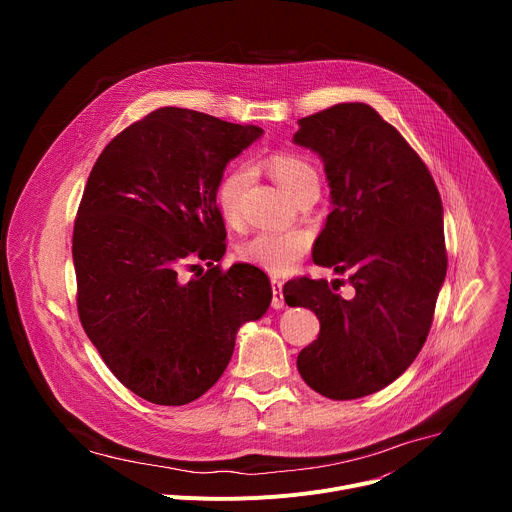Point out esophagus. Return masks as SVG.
I'll return each mask as SVG.
<instances>
[{
	"mask_svg": "<svg viewBox=\"0 0 512 512\" xmlns=\"http://www.w3.org/2000/svg\"><path fill=\"white\" fill-rule=\"evenodd\" d=\"M271 289H273V300H271V306L275 310L283 308V283L279 279H271Z\"/></svg>",
	"mask_w": 512,
	"mask_h": 512,
	"instance_id": "34e87169",
	"label": "esophagus"
}]
</instances>
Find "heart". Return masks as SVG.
I'll use <instances>...</instances> for the list:
<instances>
[{
	"mask_svg": "<svg viewBox=\"0 0 512 512\" xmlns=\"http://www.w3.org/2000/svg\"><path fill=\"white\" fill-rule=\"evenodd\" d=\"M273 178L291 198H302L310 190L320 192V176L316 168L294 154H277L269 160ZM253 180V170L247 164H237L225 172L216 188V204L231 227L241 223L243 198ZM312 235L304 229L294 231H263L243 241L237 255L243 263L255 265L267 273L283 275L310 251Z\"/></svg>",
	"mask_w": 512,
	"mask_h": 512,
	"instance_id": "heart-1",
	"label": "heart"
}]
</instances>
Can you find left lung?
Instances as JSON below:
<instances>
[{
    "label": "left lung",
    "mask_w": 512,
    "mask_h": 512,
    "mask_svg": "<svg viewBox=\"0 0 512 512\" xmlns=\"http://www.w3.org/2000/svg\"><path fill=\"white\" fill-rule=\"evenodd\" d=\"M298 125L294 143L322 158L334 204L314 263L350 273L354 287L344 300L326 279L285 283L287 306L320 320L298 371L328 399H358L391 385L425 344L448 269L442 198L415 150L371 105L338 103Z\"/></svg>",
    "instance_id": "left-lung-1"
}]
</instances>
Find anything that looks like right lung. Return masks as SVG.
Wrapping results in <instances>:
<instances>
[{"mask_svg": "<svg viewBox=\"0 0 512 512\" xmlns=\"http://www.w3.org/2000/svg\"><path fill=\"white\" fill-rule=\"evenodd\" d=\"M261 135L257 125L162 107L113 137L91 170L72 233L79 318L111 373L145 401L204 395L239 328L271 304L261 269L212 265L227 251L218 182ZM192 258L211 269L184 280Z\"/></svg>", "mask_w": 512, "mask_h": 512, "instance_id": "1", "label": "right lung"}]
</instances>
